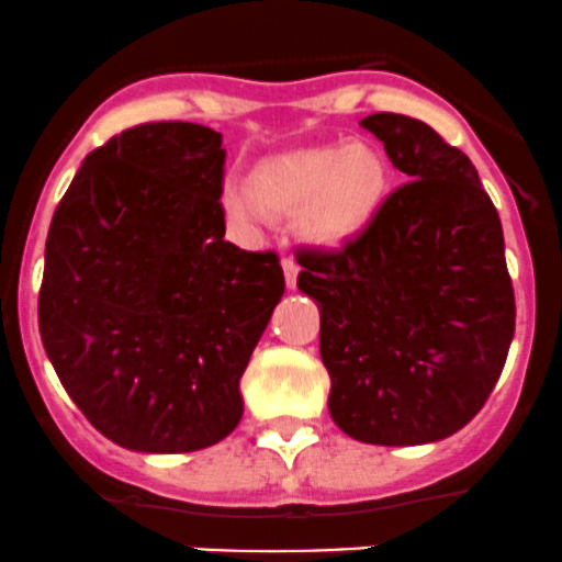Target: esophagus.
Returning <instances> with one entry per match:
<instances>
[{
  "instance_id": "esophagus-1",
  "label": "esophagus",
  "mask_w": 562,
  "mask_h": 562,
  "mask_svg": "<svg viewBox=\"0 0 562 562\" xmlns=\"http://www.w3.org/2000/svg\"><path fill=\"white\" fill-rule=\"evenodd\" d=\"M281 268H283V279H286V286H289V289H294V286H297V273H300V265L294 262V259H283V262H281Z\"/></svg>"
}]
</instances>
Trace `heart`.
I'll list each match as a JSON object with an SVG mask.
<instances>
[{"mask_svg":"<svg viewBox=\"0 0 562 562\" xmlns=\"http://www.w3.org/2000/svg\"><path fill=\"white\" fill-rule=\"evenodd\" d=\"M254 189L224 183L222 205L246 227L268 222L270 211H297L300 233L316 246H344L362 233L390 189L386 159L366 143L314 146L270 156L254 170Z\"/></svg>","mask_w":562,"mask_h":562,"instance_id":"b5f03b06","label":"heart"}]
</instances>
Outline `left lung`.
<instances>
[{"mask_svg":"<svg viewBox=\"0 0 562 562\" xmlns=\"http://www.w3.org/2000/svg\"><path fill=\"white\" fill-rule=\"evenodd\" d=\"M411 178L335 251H303L329 416L379 447L432 443L487 403L514 338L503 227L476 167L425 121H360Z\"/></svg>","mask_w":562,"mask_h":562,"instance_id":"8db88e82","label":"left lung"}]
</instances>
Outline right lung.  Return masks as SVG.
<instances>
[{
    "label": "right lung",
    "mask_w": 562,
    "mask_h": 562,
    "mask_svg": "<svg viewBox=\"0 0 562 562\" xmlns=\"http://www.w3.org/2000/svg\"><path fill=\"white\" fill-rule=\"evenodd\" d=\"M222 135L151 121L80 165L50 222L40 335L86 419L132 452L218 443L283 294L273 251L224 240Z\"/></svg>",
    "instance_id": "obj_1"
}]
</instances>
